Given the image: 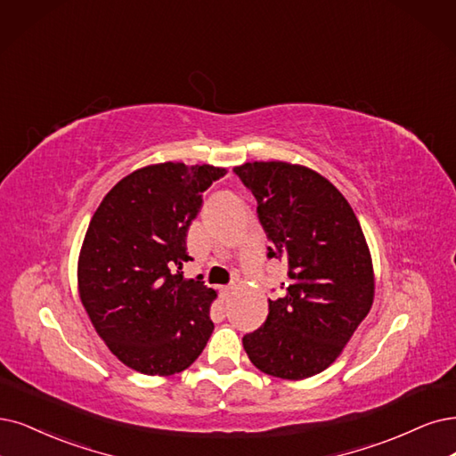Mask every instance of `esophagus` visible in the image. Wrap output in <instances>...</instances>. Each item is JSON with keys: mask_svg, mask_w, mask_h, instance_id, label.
<instances>
[{"mask_svg": "<svg viewBox=\"0 0 456 456\" xmlns=\"http://www.w3.org/2000/svg\"><path fill=\"white\" fill-rule=\"evenodd\" d=\"M231 295H232V285H229V288H224V289H222V297H224V298H229Z\"/></svg>", "mask_w": 456, "mask_h": 456, "instance_id": "34e87169", "label": "esophagus"}]
</instances>
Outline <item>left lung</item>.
Segmentation results:
<instances>
[{"mask_svg": "<svg viewBox=\"0 0 456 456\" xmlns=\"http://www.w3.org/2000/svg\"><path fill=\"white\" fill-rule=\"evenodd\" d=\"M257 200L268 257L288 263L285 295L242 338L249 361L281 379L329 368L374 302L372 257L346 197L319 173L285 161L232 168Z\"/></svg>", "mask_w": 456, "mask_h": 456, "instance_id": "1", "label": "left lung"}]
</instances>
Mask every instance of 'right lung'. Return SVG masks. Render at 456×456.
Returning a JSON list of instances; mask_svg holds the SVG:
<instances>
[{
	"instance_id": "obj_1",
	"label": "right lung",
	"mask_w": 456,
	"mask_h": 456,
	"mask_svg": "<svg viewBox=\"0 0 456 456\" xmlns=\"http://www.w3.org/2000/svg\"><path fill=\"white\" fill-rule=\"evenodd\" d=\"M227 168L158 163L101 200L78 256V295L97 334L126 366L171 376L191 366L214 323L216 291L185 280V237L202 193Z\"/></svg>"
}]
</instances>
